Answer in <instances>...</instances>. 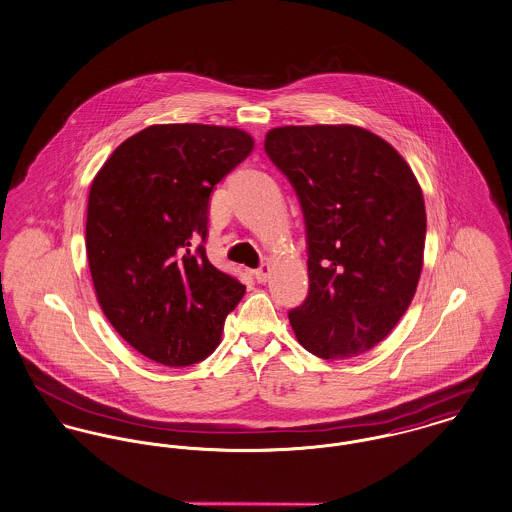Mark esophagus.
I'll use <instances>...</instances> for the list:
<instances>
[{
  "instance_id": "esophagus-1",
  "label": "esophagus",
  "mask_w": 512,
  "mask_h": 512,
  "mask_svg": "<svg viewBox=\"0 0 512 512\" xmlns=\"http://www.w3.org/2000/svg\"><path fill=\"white\" fill-rule=\"evenodd\" d=\"M253 275L257 278V282H261V284H263V282H267V280H269V276H271V265H261Z\"/></svg>"
}]
</instances>
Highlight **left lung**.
<instances>
[{
	"label": "left lung",
	"instance_id": "1",
	"mask_svg": "<svg viewBox=\"0 0 512 512\" xmlns=\"http://www.w3.org/2000/svg\"><path fill=\"white\" fill-rule=\"evenodd\" d=\"M265 152L306 220L310 292L288 312L325 360L370 351L407 312L423 269V191L392 144L354 124L278 126Z\"/></svg>",
	"mask_w": 512,
	"mask_h": 512
}]
</instances>
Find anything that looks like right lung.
<instances>
[{"label":"right lung","mask_w":512,"mask_h":512,"mask_svg":"<svg viewBox=\"0 0 512 512\" xmlns=\"http://www.w3.org/2000/svg\"><path fill=\"white\" fill-rule=\"evenodd\" d=\"M245 130L154 124L95 175L85 249L97 302L136 351L165 366L204 360L245 286L206 257L212 189L247 158Z\"/></svg>","instance_id":"obj_1"}]
</instances>
